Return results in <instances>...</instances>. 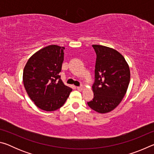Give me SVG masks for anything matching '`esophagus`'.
<instances>
[{
	"label": "esophagus",
	"instance_id": "1",
	"mask_svg": "<svg viewBox=\"0 0 154 154\" xmlns=\"http://www.w3.org/2000/svg\"><path fill=\"white\" fill-rule=\"evenodd\" d=\"M83 85H81V86H78V87H77V90H82L83 89Z\"/></svg>",
	"mask_w": 154,
	"mask_h": 154
}]
</instances>
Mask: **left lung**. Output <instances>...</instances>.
<instances>
[{
  "instance_id": "1",
  "label": "left lung",
  "mask_w": 154,
  "mask_h": 154,
  "mask_svg": "<svg viewBox=\"0 0 154 154\" xmlns=\"http://www.w3.org/2000/svg\"><path fill=\"white\" fill-rule=\"evenodd\" d=\"M96 54L94 98L88 106L99 113L113 110L126 94L130 79L128 64L122 54L113 48L93 45Z\"/></svg>"
}]
</instances>
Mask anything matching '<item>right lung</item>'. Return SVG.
Instances as JSON below:
<instances>
[{"label":"right lung","mask_w":154,"mask_h":154,"mask_svg":"<svg viewBox=\"0 0 154 154\" xmlns=\"http://www.w3.org/2000/svg\"><path fill=\"white\" fill-rule=\"evenodd\" d=\"M64 47L47 46L28 59L23 71V83L28 96L43 111L61 107L72 90L60 79Z\"/></svg>","instance_id":"obj_1"}]
</instances>
